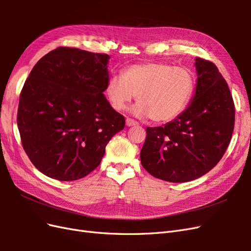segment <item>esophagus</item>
Instances as JSON below:
<instances>
[{"label": "esophagus", "instance_id": "34e87169", "mask_svg": "<svg viewBox=\"0 0 251 251\" xmlns=\"http://www.w3.org/2000/svg\"><path fill=\"white\" fill-rule=\"evenodd\" d=\"M126 124L127 126H137V125H138L137 121H135V120L132 119V118H126Z\"/></svg>", "mask_w": 251, "mask_h": 251}]
</instances>
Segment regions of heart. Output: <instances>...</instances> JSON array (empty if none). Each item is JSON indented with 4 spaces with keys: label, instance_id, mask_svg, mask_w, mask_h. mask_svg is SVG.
I'll list each match as a JSON object with an SVG mask.
<instances>
[{
    "label": "heart",
    "instance_id": "heart-1",
    "mask_svg": "<svg viewBox=\"0 0 251 251\" xmlns=\"http://www.w3.org/2000/svg\"><path fill=\"white\" fill-rule=\"evenodd\" d=\"M196 83L194 72L184 67L165 63L136 64L126 67L121 75H112L105 95L116 111L126 109L136 95V115L168 123L187 108Z\"/></svg>",
    "mask_w": 251,
    "mask_h": 251
}]
</instances>
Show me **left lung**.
I'll return each mask as SVG.
<instances>
[{
	"instance_id": "obj_1",
	"label": "left lung",
	"mask_w": 251,
	"mask_h": 251,
	"mask_svg": "<svg viewBox=\"0 0 251 251\" xmlns=\"http://www.w3.org/2000/svg\"><path fill=\"white\" fill-rule=\"evenodd\" d=\"M196 93L187 109L162 126L147 127L141 164L151 176L175 183L208 173L228 148L234 103L228 85L214 63L196 57Z\"/></svg>"
}]
</instances>
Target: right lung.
<instances>
[{
	"label": "right lung",
	"mask_w": 251,
	"mask_h": 251,
	"mask_svg": "<svg viewBox=\"0 0 251 251\" xmlns=\"http://www.w3.org/2000/svg\"><path fill=\"white\" fill-rule=\"evenodd\" d=\"M109 58L58 47L30 72L21 91L18 126L23 149L46 176L86 177L100 165L113 136L124 130L125 117L103 95Z\"/></svg>",
	"instance_id": "add662e5"
}]
</instances>
